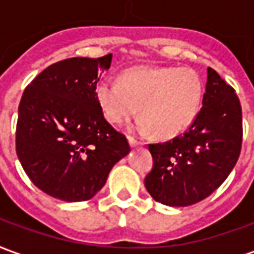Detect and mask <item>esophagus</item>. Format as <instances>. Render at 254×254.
Instances as JSON below:
<instances>
[{
	"label": "esophagus",
	"mask_w": 254,
	"mask_h": 254,
	"mask_svg": "<svg viewBox=\"0 0 254 254\" xmlns=\"http://www.w3.org/2000/svg\"><path fill=\"white\" fill-rule=\"evenodd\" d=\"M127 140H129V145H130L132 148H134V147H137L138 144H140L137 141V140H136V138H133V137H129V138H127Z\"/></svg>",
	"instance_id": "1"
}]
</instances>
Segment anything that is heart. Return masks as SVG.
I'll use <instances>...</instances> for the list:
<instances>
[{
    "instance_id": "1",
    "label": "heart",
    "mask_w": 254,
    "mask_h": 254,
    "mask_svg": "<svg viewBox=\"0 0 254 254\" xmlns=\"http://www.w3.org/2000/svg\"><path fill=\"white\" fill-rule=\"evenodd\" d=\"M95 98L111 124H125L138 109V129H151L156 137L171 138L196 120L202 83L191 67L134 66L120 73L118 84H96Z\"/></svg>"
}]
</instances>
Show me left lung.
<instances>
[{"instance_id": "obj_1", "label": "left lung", "mask_w": 254, "mask_h": 254, "mask_svg": "<svg viewBox=\"0 0 254 254\" xmlns=\"http://www.w3.org/2000/svg\"><path fill=\"white\" fill-rule=\"evenodd\" d=\"M207 76L201 110L187 132L148 145L154 166L144 185L165 205L188 207L204 200L223 184L240 158V99L212 67Z\"/></svg>"}]
</instances>
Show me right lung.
<instances>
[{
    "instance_id": "right-lung-1",
    "label": "right lung",
    "mask_w": 254,
    "mask_h": 254,
    "mask_svg": "<svg viewBox=\"0 0 254 254\" xmlns=\"http://www.w3.org/2000/svg\"><path fill=\"white\" fill-rule=\"evenodd\" d=\"M111 58L74 57L53 64L23 92L16 152L32 184L54 198H92L113 166L130 151L95 98L98 74L110 67Z\"/></svg>"
}]
</instances>
